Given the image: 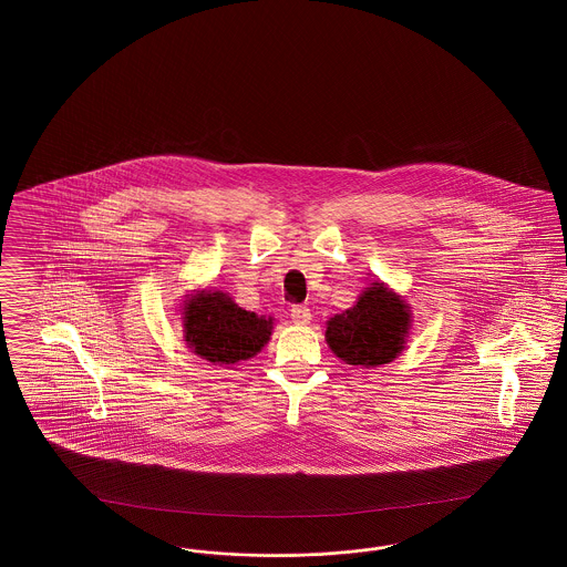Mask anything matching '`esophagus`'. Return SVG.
Here are the masks:
<instances>
[{"label":"esophagus","mask_w":567,"mask_h":567,"mask_svg":"<svg viewBox=\"0 0 567 567\" xmlns=\"http://www.w3.org/2000/svg\"><path fill=\"white\" fill-rule=\"evenodd\" d=\"M291 319H293L297 324H308L310 323V319H312V312H310L308 306L296 303V306L291 308Z\"/></svg>","instance_id":"obj_1"}]
</instances>
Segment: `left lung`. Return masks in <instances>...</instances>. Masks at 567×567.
Listing matches in <instances>:
<instances>
[{
	"mask_svg": "<svg viewBox=\"0 0 567 567\" xmlns=\"http://www.w3.org/2000/svg\"><path fill=\"white\" fill-rule=\"evenodd\" d=\"M410 327L405 303L380 282L370 287L344 315L327 323V344L349 365L377 368L404 349Z\"/></svg>",
	"mask_w": 567,
	"mask_h": 567,
	"instance_id": "8db88e82",
	"label": "left lung"
}]
</instances>
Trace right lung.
Masks as SVG:
<instances>
[{
  "mask_svg": "<svg viewBox=\"0 0 567 567\" xmlns=\"http://www.w3.org/2000/svg\"><path fill=\"white\" fill-rule=\"evenodd\" d=\"M185 338L210 363H238L270 340L271 319L243 310L220 291H202L185 306Z\"/></svg>",
  "mask_w": 567,
  "mask_h": 567,
  "instance_id": "right-lung-1",
  "label": "right lung"
}]
</instances>
